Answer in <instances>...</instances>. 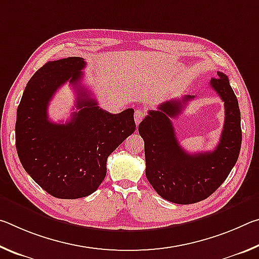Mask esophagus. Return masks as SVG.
Masks as SVG:
<instances>
[{"label": "esophagus", "mask_w": 259, "mask_h": 259, "mask_svg": "<svg viewBox=\"0 0 259 259\" xmlns=\"http://www.w3.org/2000/svg\"><path fill=\"white\" fill-rule=\"evenodd\" d=\"M145 117V112L142 111V109H137V111L135 112V122L136 124H139L140 122H142V120Z\"/></svg>", "instance_id": "1"}]
</instances>
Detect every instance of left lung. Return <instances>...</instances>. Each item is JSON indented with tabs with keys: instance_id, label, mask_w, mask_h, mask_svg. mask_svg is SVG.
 I'll use <instances>...</instances> for the list:
<instances>
[{
	"instance_id": "obj_1",
	"label": "left lung",
	"mask_w": 259,
	"mask_h": 259,
	"mask_svg": "<svg viewBox=\"0 0 259 259\" xmlns=\"http://www.w3.org/2000/svg\"><path fill=\"white\" fill-rule=\"evenodd\" d=\"M217 74L210 85L224 102L225 122L213 151L190 154L176 138L170 119L177 117L194 96L162 103L139 123L145 144L146 178L157 194L170 202L191 204L207 199L225 182L238 161L242 142L239 103L229 77L222 72Z\"/></svg>"
}]
</instances>
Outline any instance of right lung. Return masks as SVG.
<instances>
[{"label": "right lung", "instance_id": "obj_1", "mask_svg": "<svg viewBox=\"0 0 259 259\" xmlns=\"http://www.w3.org/2000/svg\"><path fill=\"white\" fill-rule=\"evenodd\" d=\"M81 57L48 61L28 81L17 109L16 147L33 181L58 199H80L97 190L106 176L107 157L135 133L134 109L111 114L82 88ZM68 80L80 93L77 112L67 124L47 119V105Z\"/></svg>", "mask_w": 259, "mask_h": 259}]
</instances>
